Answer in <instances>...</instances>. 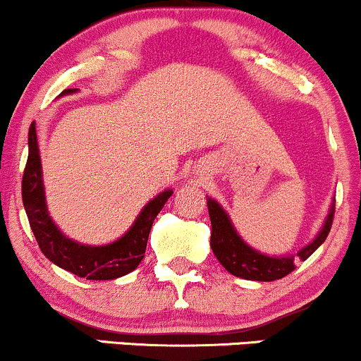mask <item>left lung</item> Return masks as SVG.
Returning <instances> with one entry per match:
<instances>
[{
  "label": "left lung",
  "instance_id": "1",
  "mask_svg": "<svg viewBox=\"0 0 361 361\" xmlns=\"http://www.w3.org/2000/svg\"><path fill=\"white\" fill-rule=\"evenodd\" d=\"M207 207H209L210 222H212L210 247H212L214 255L217 256V259L221 261V264L227 271L244 280L273 281L283 279L288 273L295 270L293 256H275L273 258V256H267L263 252L255 251L239 238L238 233L234 231L233 224L229 221V217H227V214L224 212V209L217 202L209 198L207 200ZM333 219L334 209H331L324 227L317 234V238L297 255L302 261L307 259L326 241L331 226H333Z\"/></svg>",
  "mask_w": 361,
  "mask_h": 361
}]
</instances>
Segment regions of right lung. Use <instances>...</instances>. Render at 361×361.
I'll use <instances>...</instances> for the list:
<instances>
[{
    "label": "right lung",
    "mask_w": 361,
    "mask_h": 361,
    "mask_svg": "<svg viewBox=\"0 0 361 361\" xmlns=\"http://www.w3.org/2000/svg\"><path fill=\"white\" fill-rule=\"evenodd\" d=\"M73 91L76 90H64L62 94H69ZM171 195V190H166L157 195L154 200L149 202L130 231L118 241L106 244V246H85V244L74 243L66 238L49 217L47 207H45L42 166H40L35 126L32 123L28 128V159L22 180L25 212H27L32 233L35 235L40 251L52 263H56L62 270L71 271L73 275L88 280H114L135 270L146 252L152 222Z\"/></svg>",
    "instance_id": "right-lung-1"
}]
</instances>
